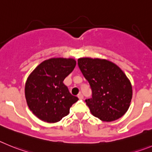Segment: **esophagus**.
Listing matches in <instances>:
<instances>
[{
	"mask_svg": "<svg viewBox=\"0 0 152 152\" xmlns=\"http://www.w3.org/2000/svg\"><path fill=\"white\" fill-rule=\"evenodd\" d=\"M78 98H79V99H83V95L82 94V93H79V95H78Z\"/></svg>",
	"mask_w": 152,
	"mask_h": 152,
	"instance_id": "esophagus-1",
	"label": "esophagus"
}]
</instances>
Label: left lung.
Instances as JSON below:
<instances>
[{
    "label": "left lung",
    "instance_id": "8db88e82",
    "mask_svg": "<svg viewBox=\"0 0 152 152\" xmlns=\"http://www.w3.org/2000/svg\"><path fill=\"white\" fill-rule=\"evenodd\" d=\"M78 65L89 83L92 98L86 100L93 116L111 122L124 115L130 106L132 88L124 71L111 61L81 57Z\"/></svg>",
    "mask_w": 152,
    "mask_h": 152
}]
</instances>
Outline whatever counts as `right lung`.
Here are the masks:
<instances>
[{"mask_svg":"<svg viewBox=\"0 0 152 152\" xmlns=\"http://www.w3.org/2000/svg\"><path fill=\"white\" fill-rule=\"evenodd\" d=\"M73 58L54 57L41 63L30 73L25 86L28 108L42 121L57 123L68 115L78 98L63 81L76 66Z\"/></svg>","mask_w":152,"mask_h":152,"instance_id":"obj_1","label":"right lung"}]
</instances>
